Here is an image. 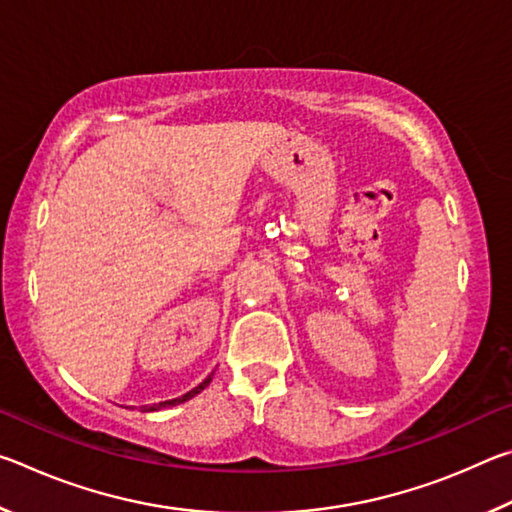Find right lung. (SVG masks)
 Listing matches in <instances>:
<instances>
[{
  "label": "right lung",
  "instance_id": "right-lung-1",
  "mask_svg": "<svg viewBox=\"0 0 512 512\" xmlns=\"http://www.w3.org/2000/svg\"><path fill=\"white\" fill-rule=\"evenodd\" d=\"M212 375H214V372H212ZM212 375H207V377L201 381V384H198L196 388H192V391H187L185 395L173 397V400H167V402H158V404H151V406H142V409H144V411H160V409H169V406H176V404H183V402H187V400H192V397L201 393L205 386H210Z\"/></svg>",
  "mask_w": 512,
  "mask_h": 512
}]
</instances>
